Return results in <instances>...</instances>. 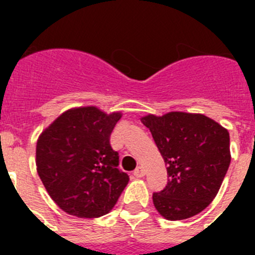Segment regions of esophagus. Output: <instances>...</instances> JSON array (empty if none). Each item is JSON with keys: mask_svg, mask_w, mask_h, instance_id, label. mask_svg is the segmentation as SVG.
I'll return each mask as SVG.
<instances>
[{"mask_svg": "<svg viewBox=\"0 0 255 255\" xmlns=\"http://www.w3.org/2000/svg\"><path fill=\"white\" fill-rule=\"evenodd\" d=\"M144 175H145V171H144V168L141 167V166L136 167V170L134 171V176L135 177H143Z\"/></svg>", "mask_w": 255, "mask_h": 255, "instance_id": "esophagus-1", "label": "esophagus"}]
</instances>
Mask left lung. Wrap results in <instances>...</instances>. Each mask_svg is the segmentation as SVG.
<instances>
[{
	"mask_svg": "<svg viewBox=\"0 0 255 255\" xmlns=\"http://www.w3.org/2000/svg\"><path fill=\"white\" fill-rule=\"evenodd\" d=\"M167 166V185L153 204L170 221L198 215L215 199L229 170L230 135L200 114L168 112L141 117Z\"/></svg>",
	"mask_w": 255,
	"mask_h": 255,
	"instance_id": "obj_1",
	"label": "left lung"
}]
</instances>
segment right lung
I'll use <instances>...</instances> for the list:
<instances>
[{
  "label": "right lung",
  "instance_id": "1",
  "mask_svg": "<svg viewBox=\"0 0 255 255\" xmlns=\"http://www.w3.org/2000/svg\"><path fill=\"white\" fill-rule=\"evenodd\" d=\"M121 112L71 108L56 119L37 141L35 163L49 197L61 209L96 218L114 208L129 182L119 170V153L110 136Z\"/></svg>",
  "mask_w": 255,
  "mask_h": 255
}]
</instances>
